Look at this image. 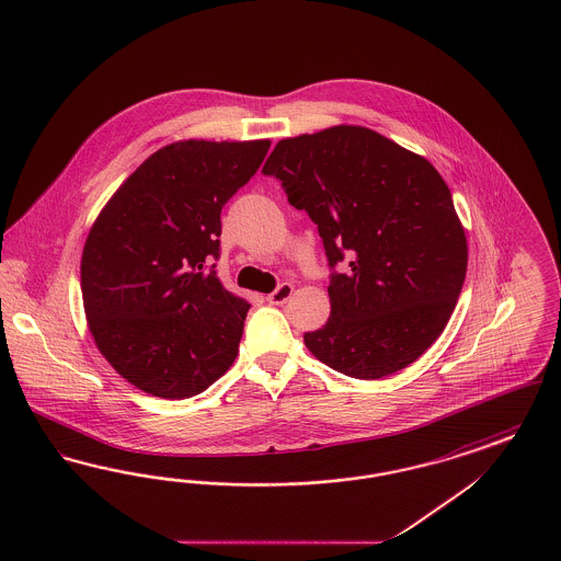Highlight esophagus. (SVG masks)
Segmentation results:
<instances>
[{"label": "esophagus", "mask_w": 561, "mask_h": 561, "mask_svg": "<svg viewBox=\"0 0 561 561\" xmlns=\"http://www.w3.org/2000/svg\"><path fill=\"white\" fill-rule=\"evenodd\" d=\"M293 284H279L273 293L268 294V305H284V302H288V298L293 296Z\"/></svg>", "instance_id": "34e87169"}]
</instances>
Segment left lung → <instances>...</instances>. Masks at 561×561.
<instances>
[{
    "label": "left lung",
    "mask_w": 561,
    "mask_h": 561,
    "mask_svg": "<svg viewBox=\"0 0 561 561\" xmlns=\"http://www.w3.org/2000/svg\"><path fill=\"white\" fill-rule=\"evenodd\" d=\"M263 174L318 225L332 268V311L305 334L307 348L364 380L416 362L444 332L467 273L465 229L439 172L382 134L334 126L279 140Z\"/></svg>",
    "instance_id": "left-lung-1"
}]
</instances>
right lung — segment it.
Wrapping results in <instances>:
<instances>
[{
	"instance_id": "1",
	"label": "right lung",
	"mask_w": 561,
	"mask_h": 561,
	"mask_svg": "<svg viewBox=\"0 0 561 561\" xmlns=\"http://www.w3.org/2000/svg\"><path fill=\"white\" fill-rule=\"evenodd\" d=\"M268 140H179L142 161L94 220L81 254L88 328L136 389L187 400L231 368L250 305L222 288L220 210Z\"/></svg>"
}]
</instances>
